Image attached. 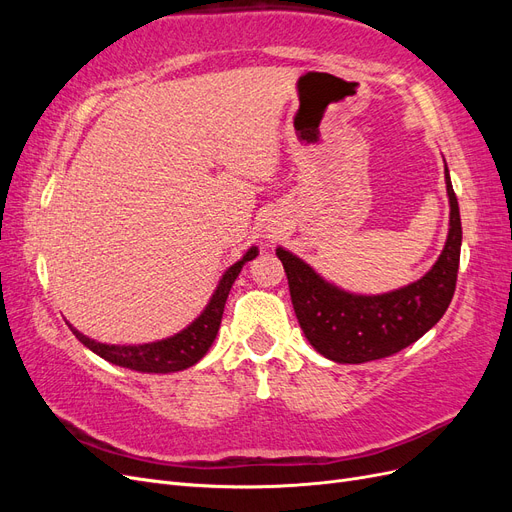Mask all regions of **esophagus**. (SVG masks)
<instances>
[{"mask_svg":"<svg viewBox=\"0 0 512 512\" xmlns=\"http://www.w3.org/2000/svg\"><path fill=\"white\" fill-rule=\"evenodd\" d=\"M271 237H273V235H271Z\"/></svg>","mask_w":512,"mask_h":512,"instance_id":"34e87169","label":"esophagus"}]
</instances>
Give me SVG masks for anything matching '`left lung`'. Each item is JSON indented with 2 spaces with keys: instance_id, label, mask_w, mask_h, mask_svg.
Segmentation results:
<instances>
[{
  "instance_id": "1",
  "label": "left lung",
  "mask_w": 512,
  "mask_h": 512,
  "mask_svg": "<svg viewBox=\"0 0 512 512\" xmlns=\"http://www.w3.org/2000/svg\"><path fill=\"white\" fill-rule=\"evenodd\" d=\"M451 218L444 250L421 280L382 294H354L324 280L305 260L277 247L294 314L307 342L335 363H367L421 339L451 305L461 252V218L444 162Z\"/></svg>"
}]
</instances>
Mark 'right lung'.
Listing matches in <instances>:
<instances>
[{
	"label": "right lung",
	"mask_w": 512,
	"mask_h": 512,
	"mask_svg": "<svg viewBox=\"0 0 512 512\" xmlns=\"http://www.w3.org/2000/svg\"><path fill=\"white\" fill-rule=\"evenodd\" d=\"M256 256H258V247L252 245L250 250L243 254L241 260H237L235 265L224 271L222 280L218 282V288L213 290L211 299L205 305L203 312H200V316L194 318L183 331L170 335L166 339H158V342L138 344V346H117V344H102V342H96V339H89L81 331H76L70 322L68 327L83 346H87L91 352H96L104 361L113 365L143 371V374H173V371H183L203 359L207 350L211 348V344L215 342L228 292L239 277L245 262L254 260Z\"/></svg>",
	"instance_id": "obj_1"
}]
</instances>
